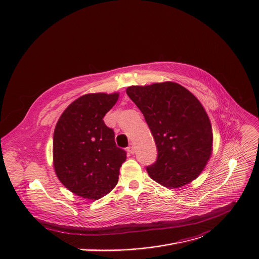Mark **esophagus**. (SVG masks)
I'll return each instance as SVG.
<instances>
[{"label": "esophagus", "instance_id": "esophagus-1", "mask_svg": "<svg viewBox=\"0 0 259 259\" xmlns=\"http://www.w3.org/2000/svg\"><path fill=\"white\" fill-rule=\"evenodd\" d=\"M127 151H128L129 153H131V154H133V153L135 152V147H134L133 144H130V145H129V147L127 148Z\"/></svg>", "mask_w": 259, "mask_h": 259}]
</instances>
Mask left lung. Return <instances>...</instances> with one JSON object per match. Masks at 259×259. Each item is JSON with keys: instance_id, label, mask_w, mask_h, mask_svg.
<instances>
[{"instance_id": "obj_1", "label": "left lung", "mask_w": 259, "mask_h": 259, "mask_svg": "<svg viewBox=\"0 0 259 259\" xmlns=\"http://www.w3.org/2000/svg\"><path fill=\"white\" fill-rule=\"evenodd\" d=\"M126 92L144 114L157 148L155 162L147 167L150 178L172 189L195 180L207 165L213 143L200 102L173 81L131 86Z\"/></svg>"}]
</instances>
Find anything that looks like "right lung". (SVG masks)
Returning a JSON list of instances; mask_svg holds the SVG:
<instances>
[{"mask_svg":"<svg viewBox=\"0 0 259 259\" xmlns=\"http://www.w3.org/2000/svg\"><path fill=\"white\" fill-rule=\"evenodd\" d=\"M118 93H90L68 106L53 134V166L61 183L87 199H100L118 182L126 151L116 147L104 116Z\"/></svg>","mask_w":259,"mask_h":259,"instance_id":"obj_1","label":"right lung"}]
</instances>
